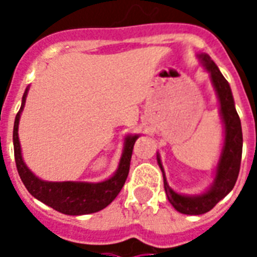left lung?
Listing matches in <instances>:
<instances>
[{
    "label": "left lung",
    "mask_w": 257,
    "mask_h": 257,
    "mask_svg": "<svg viewBox=\"0 0 257 257\" xmlns=\"http://www.w3.org/2000/svg\"><path fill=\"white\" fill-rule=\"evenodd\" d=\"M199 60L202 62L205 68L209 71L212 84L215 86L216 93L220 103V114L224 123V145L221 149L220 158L216 167V176L213 184L206 193L201 195H182L175 193L165 178V172L162 168L160 156H157L158 165L161 168L164 175V189L167 193L169 202L175 209L184 215H202L209 212L220 199L226 197L234 189L237 182L239 167H241V157H242V129L241 119L234 106L231 89L227 79L223 77L220 70L217 68L215 62L206 55H198Z\"/></svg>",
    "instance_id": "8db88e82"
}]
</instances>
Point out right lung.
<instances>
[{"mask_svg": "<svg viewBox=\"0 0 257 257\" xmlns=\"http://www.w3.org/2000/svg\"><path fill=\"white\" fill-rule=\"evenodd\" d=\"M26 89L22 106L19 112L16 114L14 125V150H15V162L18 172L22 179V182L29 190V193L40 199L48 206H51L55 210H58L64 215H88L95 213L99 210L104 209L107 205H110L117 197L118 193L125 184V180L128 178L129 167H131V158L136 139L139 138L138 135H129L125 138V145L119 165L117 172L112 175L111 178L107 179L100 183H85V182H45L38 179L31 172L29 168L26 167L25 161L22 158V150L19 143V119L22 110L25 107Z\"/></svg>", "mask_w": 257, "mask_h": 257, "instance_id": "1", "label": "right lung"}]
</instances>
